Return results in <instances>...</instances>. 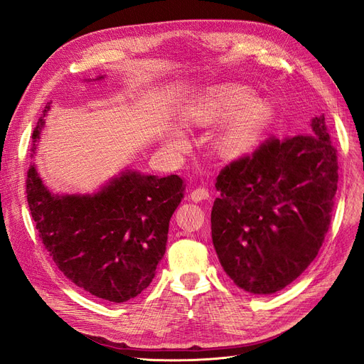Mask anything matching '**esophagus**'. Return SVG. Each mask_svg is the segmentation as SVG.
<instances>
[{
  "mask_svg": "<svg viewBox=\"0 0 364 364\" xmlns=\"http://www.w3.org/2000/svg\"><path fill=\"white\" fill-rule=\"evenodd\" d=\"M190 197H191L193 202H202V200L208 199L209 191H208V188H205V186H197V188H194L190 193Z\"/></svg>",
  "mask_w": 364,
  "mask_h": 364,
  "instance_id": "esophagus-1",
  "label": "esophagus"
}]
</instances>
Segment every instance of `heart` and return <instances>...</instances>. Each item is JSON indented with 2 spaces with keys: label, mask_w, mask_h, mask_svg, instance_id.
<instances>
[{
  "label": "heart",
  "mask_w": 364,
  "mask_h": 364,
  "mask_svg": "<svg viewBox=\"0 0 364 364\" xmlns=\"http://www.w3.org/2000/svg\"><path fill=\"white\" fill-rule=\"evenodd\" d=\"M252 97V90L245 85H214L186 106L183 119L194 126H211L232 114L218 146L228 155H241L255 144L273 114L269 102Z\"/></svg>",
  "instance_id": "obj_1"
}]
</instances>
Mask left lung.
Here are the masks:
<instances>
[{
  "mask_svg": "<svg viewBox=\"0 0 364 364\" xmlns=\"http://www.w3.org/2000/svg\"><path fill=\"white\" fill-rule=\"evenodd\" d=\"M337 181L325 115L313 118L311 135L272 136L222 168L211 232L228 277L253 294L293 282L323 243Z\"/></svg>",
  "mask_w": 364,
  "mask_h": 364,
  "instance_id": "left-lung-1",
  "label": "left lung"
}]
</instances>
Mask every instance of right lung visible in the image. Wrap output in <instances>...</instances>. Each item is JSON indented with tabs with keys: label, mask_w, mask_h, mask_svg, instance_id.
I'll list each match as a JSON object with an SVG mask.
<instances>
[{
	"label": "right lung",
	"mask_w": 364,
	"mask_h": 364,
	"mask_svg": "<svg viewBox=\"0 0 364 364\" xmlns=\"http://www.w3.org/2000/svg\"><path fill=\"white\" fill-rule=\"evenodd\" d=\"M50 105L33 130V153ZM26 186L39 238L59 270L77 287L117 304L138 296L155 278L170 218L185 191L178 174L124 171L92 196H54L35 164Z\"/></svg>",
	"instance_id": "right-lung-1"
}]
</instances>
